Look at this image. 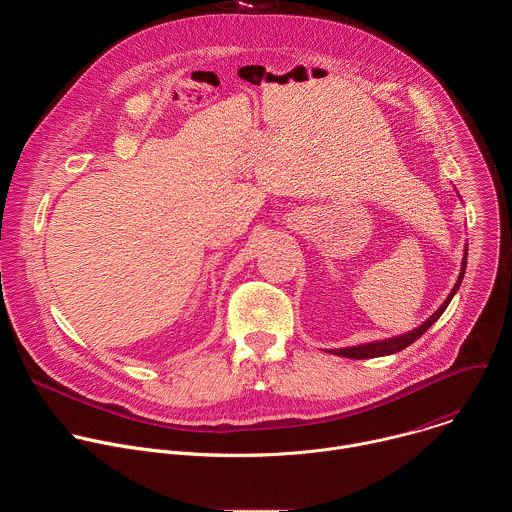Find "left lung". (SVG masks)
<instances>
[{
	"label": "left lung",
	"instance_id": "left-lung-1",
	"mask_svg": "<svg viewBox=\"0 0 512 512\" xmlns=\"http://www.w3.org/2000/svg\"><path fill=\"white\" fill-rule=\"evenodd\" d=\"M466 257H468V253L464 251L462 271H460V277H458V281H456V285H454V289H452V294H450V296H448V300L442 304V308L437 310L435 314H431V318H427L419 328H415V330H411V332H407V334H401V336L389 338V340L369 342V344H360V346H348V348L330 350V352H332V354H338V356H346V358H358V360H362V358H375V356L395 354V352H399V350L407 348L409 344H413L421 334H425V332H427V330L437 322V318H440V316L444 314V310H446V308H448V304L452 302L454 294H456V291L460 289V283H462V279H464V271H466Z\"/></svg>",
	"mask_w": 512,
	"mask_h": 512
}]
</instances>
